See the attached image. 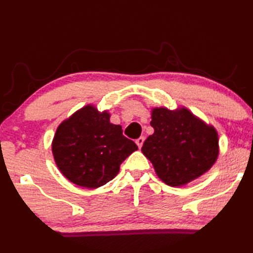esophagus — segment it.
<instances>
[{
	"label": "esophagus",
	"instance_id": "esophagus-1",
	"mask_svg": "<svg viewBox=\"0 0 253 253\" xmlns=\"http://www.w3.org/2000/svg\"><path fill=\"white\" fill-rule=\"evenodd\" d=\"M143 143H144V137L143 136H140V137H138V138L136 139V144H137V146H138L139 148L143 146Z\"/></svg>",
	"mask_w": 253,
	"mask_h": 253
}]
</instances>
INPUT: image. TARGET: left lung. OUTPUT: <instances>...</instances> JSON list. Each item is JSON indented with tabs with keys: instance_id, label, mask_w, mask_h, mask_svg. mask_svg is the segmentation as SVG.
I'll return each mask as SVG.
<instances>
[{
	"instance_id": "left-lung-1",
	"label": "left lung",
	"mask_w": 253,
	"mask_h": 253,
	"mask_svg": "<svg viewBox=\"0 0 253 253\" xmlns=\"http://www.w3.org/2000/svg\"><path fill=\"white\" fill-rule=\"evenodd\" d=\"M154 134L142 152L157 176L169 186H183L212 168L219 156L216 129L186 108L152 109Z\"/></svg>"
}]
</instances>
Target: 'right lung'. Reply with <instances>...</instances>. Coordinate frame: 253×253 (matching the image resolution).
I'll return each instance as SVG.
<instances>
[{
  "mask_svg": "<svg viewBox=\"0 0 253 253\" xmlns=\"http://www.w3.org/2000/svg\"><path fill=\"white\" fill-rule=\"evenodd\" d=\"M110 114L84 106L60 124L52 140V154L60 172L76 185L97 188L111 181L122 163L138 149L114 125Z\"/></svg>",
  "mask_w": 253,
  "mask_h": 253,
  "instance_id": "right-lung-1",
  "label": "right lung"
}]
</instances>
